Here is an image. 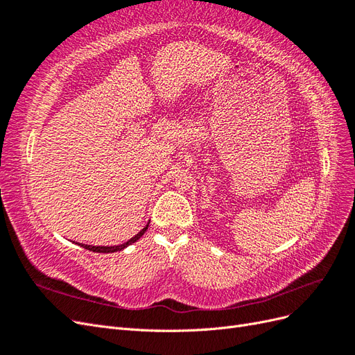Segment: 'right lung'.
<instances>
[{
  "label": "right lung",
  "instance_id": "obj_1",
  "mask_svg": "<svg viewBox=\"0 0 355 355\" xmlns=\"http://www.w3.org/2000/svg\"><path fill=\"white\" fill-rule=\"evenodd\" d=\"M148 227H149V222L145 225L144 230H141V231H139V232L135 235V237H132L130 240L123 243V244H120V245H90V244H80V243H75V244H78V245L84 247V249H87V250H90V252H96V253H114V252H120V250H124L125 247H128V245L136 243L139 239H141L142 235L146 232Z\"/></svg>",
  "mask_w": 355,
  "mask_h": 355
}]
</instances>
